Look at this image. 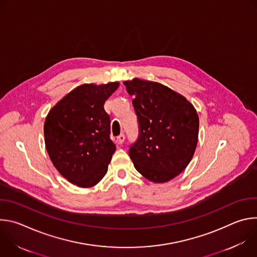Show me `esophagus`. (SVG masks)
Returning <instances> with one entry per match:
<instances>
[{
	"mask_svg": "<svg viewBox=\"0 0 257 257\" xmlns=\"http://www.w3.org/2000/svg\"><path fill=\"white\" fill-rule=\"evenodd\" d=\"M124 141H125V135H124V134H120V135L117 137V142H118L119 144H122Z\"/></svg>",
	"mask_w": 257,
	"mask_h": 257,
	"instance_id": "1",
	"label": "esophagus"
}]
</instances>
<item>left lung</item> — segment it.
<instances>
[{"label": "left lung", "mask_w": 257, "mask_h": 257, "mask_svg": "<svg viewBox=\"0 0 257 257\" xmlns=\"http://www.w3.org/2000/svg\"><path fill=\"white\" fill-rule=\"evenodd\" d=\"M133 95L139 135L130 146L135 169L148 180L165 183L185 170L198 140L199 119L193 104L161 83L125 81Z\"/></svg>", "instance_id": "left-lung-1"}]
</instances>
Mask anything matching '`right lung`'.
I'll return each mask as SVG.
<instances>
[{"label":"right lung","instance_id":"obj_1","mask_svg":"<svg viewBox=\"0 0 257 257\" xmlns=\"http://www.w3.org/2000/svg\"><path fill=\"white\" fill-rule=\"evenodd\" d=\"M118 87L119 82L77 86L46 118L47 152L55 168L72 184L92 187L107 172L116 145L109 139L111 120L103 104Z\"/></svg>","mask_w":257,"mask_h":257}]
</instances>
